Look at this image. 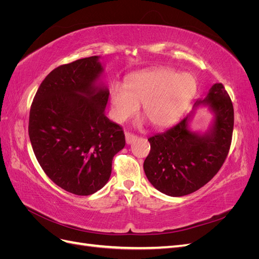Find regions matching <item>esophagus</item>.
I'll return each instance as SVG.
<instances>
[{"label": "esophagus", "instance_id": "esophagus-1", "mask_svg": "<svg viewBox=\"0 0 259 259\" xmlns=\"http://www.w3.org/2000/svg\"><path fill=\"white\" fill-rule=\"evenodd\" d=\"M137 139V136L134 134H131V133H125V142H126L127 145L134 143Z\"/></svg>", "mask_w": 259, "mask_h": 259}]
</instances>
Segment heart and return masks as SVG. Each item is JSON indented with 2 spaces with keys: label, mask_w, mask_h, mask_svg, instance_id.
Here are the masks:
<instances>
[{
  "label": "heart",
  "mask_w": 259,
  "mask_h": 259,
  "mask_svg": "<svg viewBox=\"0 0 259 259\" xmlns=\"http://www.w3.org/2000/svg\"><path fill=\"white\" fill-rule=\"evenodd\" d=\"M197 92V82L190 74L156 68L132 76L126 86L115 83L110 92L111 115L123 123L142 105V113L152 127L173 124Z\"/></svg>",
  "instance_id": "heart-1"
}]
</instances>
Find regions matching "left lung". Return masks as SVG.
I'll return each instance as SVG.
<instances>
[{
    "label": "left lung",
    "instance_id": "1",
    "mask_svg": "<svg viewBox=\"0 0 259 259\" xmlns=\"http://www.w3.org/2000/svg\"><path fill=\"white\" fill-rule=\"evenodd\" d=\"M200 105H206L213 114L205 132L190 128L195 108ZM233 120L228 93L222 83H216L175 126L148 138L151 149L144 169L149 182L169 197H183L200 189L217 174L228 155Z\"/></svg>",
    "mask_w": 259,
    "mask_h": 259
}]
</instances>
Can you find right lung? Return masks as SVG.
<instances>
[{"label": "right lung", "instance_id": "add662e5", "mask_svg": "<svg viewBox=\"0 0 259 259\" xmlns=\"http://www.w3.org/2000/svg\"><path fill=\"white\" fill-rule=\"evenodd\" d=\"M100 56L59 66L38 88L29 116V137L49 178L76 195L100 190L113 156L125 146L120 125L108 119L109 90Z\"/></svg>", "mask_w": 259, "mask_h": 259}]
</instances>
